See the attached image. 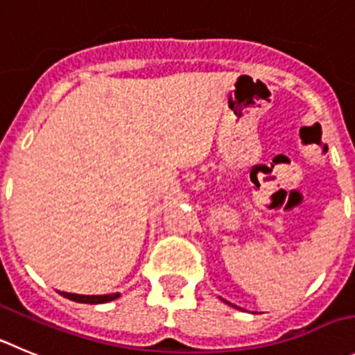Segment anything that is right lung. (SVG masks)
Masks as SVG:
<instances>
[{"instance_id": "obj_1", "label": "right lung", "mask_w": 355, "mask_h": 355, "mask_svg": "<svg viewBox=\"0 0 355 355\" xmlns=\"http://www.w3.org/2000/svg\"><path fill=\"white\" fill-rule=\"evenodd\" d=\"M61 296L68 297L71 301H77V303H87V304H99L107 303V301L117 300L119 294H105V296H84V294H71V293H59Z\"/></svg>"}]
</instances>
